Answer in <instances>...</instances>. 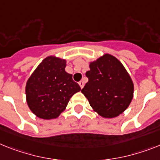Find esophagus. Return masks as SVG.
<instances>
[{"label": "esophagus", "instance_id": "1", "mask_svg": "<svg viewBox=\"0 0 160 160\" xmlns=\"http://www.w3.org/2000/svg\"><path fill=\"white\" fill-rule=\"evenodd\" d=\"M79 84H80V88H82L83 87H84V81H83V80H80V82H79Z\"/></svg>", "mask_w": 160, "mask_h": 160}]
</instances>
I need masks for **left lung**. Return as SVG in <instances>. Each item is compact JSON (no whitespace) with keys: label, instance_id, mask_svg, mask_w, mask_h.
I'll return each instance as SVG.
<instances>
[{"label":"left lung","instance_id":"8db88e82","mask_svg":"<svg viewBox=\"0 0 160 160\" xmlns=\"http://www.w3.org/2000/svg\"><path fill=\"white\" fill-rule=\"evenodd\" d=\"M88 81L82 88L93 111L104 118H114L128 107L134 86L129 74L113 55L106 53L91 62Z\"/></svg>","mask_w":160,"mask_h":160}]
</instances>
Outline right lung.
I'll use <instances>...</instances> for the list:
<instances>
[{"label": "right lung", "mask_w": 160, "mask_h": 160, "mask_svg": "<svg viewBox=\"0 0 160 160\" xmlns=\"http://www.w3.org/2000/svg\"><path fill=\"white\" fill-rule=\"evenodd\" d=\"M65 68V59L49 56L39 64L27 81V102L37 117L44 119L58 117L70 98L81 89Z\"/></svg>", "instance_id": "1"}]
</instances>
